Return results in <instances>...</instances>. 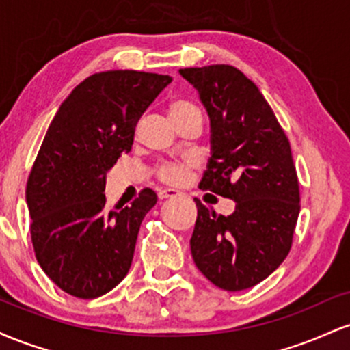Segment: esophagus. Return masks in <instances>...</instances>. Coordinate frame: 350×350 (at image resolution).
I'll list each match as a JSON object with an SVG mask.
<instances>
[{
    "label": "esophagus",
    "mask_w": 350,
    "mask_h": 350,
    "mask_svg": "<svg viewBox=\"0 0 350 350\" xmlns=\"http://www.w3.org/2000/svg\"><path fill=\"white\" fill-rule=\"evenodd\" d=\"M178 196H180V192L176 191V189H161V191L158 192L159 199H172L178 198Z\"/></svg>",
    "instance_id": "obj_1"
}]
</instances>
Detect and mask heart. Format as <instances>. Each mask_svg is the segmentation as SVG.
Instances as JSON below:
<instances>
[{"label": "heart", "mask_w": 350, "mask_h": 350, "mask_svg": "<svg viewBox=\"0 0 350 350\" xmlns=\"http://www.w3.org/2000/svg\"><path fill=\"white\" fill-rule=\"evenodd\" d=\"M196 108L198 107L192 105V103L189 102H183V100H179V102H172L170 105V116L172 122H174L176 118L186 115L187 111L196 110ZM191 167H192V163L189 161H166L159 164L158 170H156V174H158V178L161 179L163 183L180 184L186 180Z\"/></svg>", "instance_id": "obj_1"}]
</instances>
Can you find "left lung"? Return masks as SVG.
<instances>
[{
  "label": "left lung",
  "mask_w": 350,
  "mask_h": 350,
  "mask_svg": "<svg viewBox=\"0 0 350 350\" xmlns=\"http://www.w3.org/2000/svg\"><path fill=\"white\" fill-rule=\"evenodd\" d=\"M179 74L211 120V158L199 187L235 202L219 215L196 200V267L215 286L242 291L271 275L290 253L299 184L290 142L258 87L226 64Z\"/></svg>",
  "instance_id": "left-lung-1"
}]
</instances>
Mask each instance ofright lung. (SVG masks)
Segmentation results:
<instances>
[{"mask_svg": "<svg viewBox=\"0 0 350 350\" xmlns=\"http://www.w3.org/2000/svg\"><path fill=\"white\" fill-rule=\"evenodd\" d=\"M170 75L108 70L79 83L59 107L26 186L38 263L62 291L94 299L126 276L144 215L158 196L107 208L105 179L131 151L135 126Z\"/></svg>", "mask_w": 350, "mask_h": 350, "instance_id": "right-lung-1", "label": "right lung"}]
</instances>
